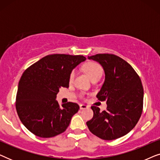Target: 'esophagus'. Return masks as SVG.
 Listing matches in <instances>:
<instances>
[{
    "label": "esophagus",
    "mask_w": 160,
    "mask_h": 160,
    "mask_svg": "<svg viewBox=\"0 0 160 160\" xmlns=\"http://www.w3.org/2000/svg\"><path fill=\"white\" fill-rule=\"evenodd\" d=\"M79 106H80L81 110H83V109H86L89 107L88 106H87V105H84V104H80Z\"/></svg>",
    "instance_id": "34e87169"
}]
</instances>
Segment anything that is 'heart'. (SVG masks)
I'll return each instance as SVG.
<instances>
[{
    "label": "heart",
    "mask_w": 160,
    "mask_h": 160,
    "mask_svg": "<svg viewBox=\"0 0 160 160\" xmlns=\"http://www.w3.org/2000/svg\"><path fill=\"white\" fill-rule=\"evenodd\" d=\"M82 69L89 76V77L91 78L92 81L99 79L101 77L102 73V69L101 66L98 63L95 62H86L85 64L83 65ZM75 71H72L69 76L70 82H73L74 77H75Z\"/></svg>",
    "instance_id": "obj_1"
}]
</instances>
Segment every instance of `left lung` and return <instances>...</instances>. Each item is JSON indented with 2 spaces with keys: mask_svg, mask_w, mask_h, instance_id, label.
Instances as JSON below:
<instances>
[{
  "mask_svg": "<svg viewBox=\"0 0 160 160\" xmlns=\"http://www.w3.org/2000/svg\"><path fill=\"white\" fill-rule=\"evenodd\" d=\"M102 65L105 82L98 93L100 101H106L107 110L92 106L94 115L87 122L90 132L102 140L121 138L134 128L143 111V88L132 67L119 57L98 54L88 57Z\"/></svg>",
  "mask_w": 160,
  "mask_h": 160,
  "instance_id": "left-lung-1",
  "label": "left lung"
}]
</instances>
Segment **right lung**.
I'll return each mask as SVG.
<instances>
[{
    "label": "right lung",
    "instance_id": "obj_1",
    "mask_svg": "<svg viewBox=\"0 0 160 160\" xmlns=\"http://www.w3.org/2000/svg\"><path fill=\"white\" fill-rule=\"evenodd\" d=\"M86 60L82 55L49 54L24 72L19 80L16 109L19 119L36 136L52 138L65 132L79 106L56 100L61 87H69L74 68Z\"/></svg>",
    "mask_w": 160,
    "mask_h": 160
}]
</instances>
